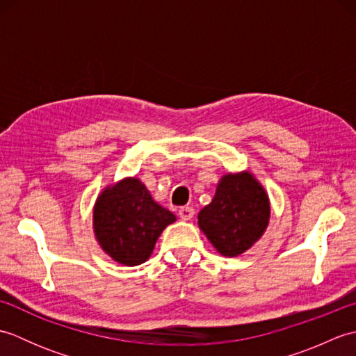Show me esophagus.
Masks as SVG:
<instances>
[{
    "label": "esophagus",
    "mask_w": 356,
    "mask_h": 356,
    "mask_svg": "<svg viewBox=\"0 0 356 356\" xmlns=\"http://www.w3.org/2000/svg\"><path fill=\"white\" fill-rule=\"evenodd\" d=\"M179 216L182 220H193L194 217V209L191 207H182L179 209Z\"/></svg>",
    "instance_id": "34e87169"
}]
</instances>
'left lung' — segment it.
<instances>
[{
    "label": "left lung",
    "mask_w": 356,
    "mask_h": 356,
    "mask_svg": "<svg viewBox=\"0 0 356 356\" xmlns=\"http://www.w3.org/2000/svg\"><path fill=\"white\" fill-rule=\"evenodd\" d=\"M270 200L251 171L223 174L216 194L200 209L197 225L223 257H238L251 249L266 231Z\"/></svg>",
    "instance_id": "obj_1"
}]
</instances>
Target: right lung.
Here are the masks:
<instances>
[{
    "label": "right lung",
    "mask_w": 356,
    "mask_h": 356,
    "mask_svg": "<svg viewBox=\"0 0 356 356\" xmlns=\"http://www.w3.org/2000/svg\"><path fill=\"white\" fill-rule=\"evenodd\" d=\"M177 220L138 177H124L97 194L93 232L97 245L124 266L145 263L166 226Z\"/></svg>",
    "instance_id": "1"
}]
</instances>
